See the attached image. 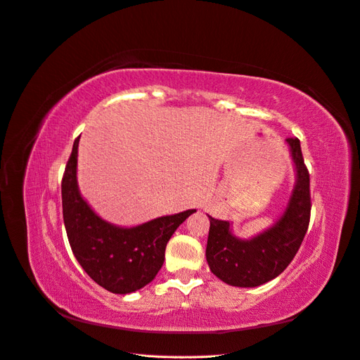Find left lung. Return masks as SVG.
<instances>
[{"mask_svg":"<svg viewBox=\"0 0 360 360\" xmlns=\"http://www.w3.org/2000/svg\"><path fill=\"white\" fill-rule=\"evenodd\" d=\"M295 166L296 185L284 215L264 233L250 240L231 235L230 224L210 217L206 260L211 272L226 284L257 287L280 275L296 256L309 226V172L297 137H287Z\"/></svg>","mask_w":360,"mask_h":360,"instance_id":"8db88e82","label":"left lung"}]
</instances>
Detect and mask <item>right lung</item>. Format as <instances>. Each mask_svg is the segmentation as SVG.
<instances>
[{"label": "right lung", "mask_w": 360, "mask_h": 360, "mask_svg": "<svg viewBox=\"0 0 360 360\" xmlns=\"http://www.w3.org/2000/svg\"><path fill=\"white\" fill-rule=\"evenodd\" d=\"M79 137L73 143L61 182L68 242L76 260L98 285L117 295L136 292L154 280L163 266L169 239L195 210L160 217L131 229L103 221L77 188Z\"/></svg>", "instance_id": "1"}]
</instances>
